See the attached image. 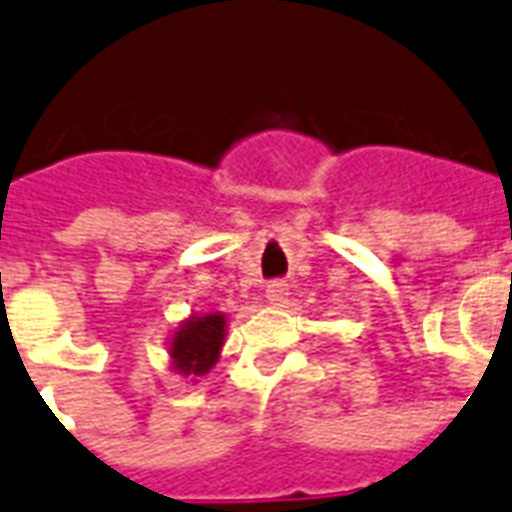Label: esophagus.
<instances>
[{"mask_svg": "<svg viewBox=\"0 0 512 512\" xmlns=\"http://www.w3.org/2000/svg\"><path fill=\"white\" fill-rule=\"evenodd\" d=\"M286 297H289V286L284 281H270L268 289H265V299L270 305H284Z\"/></svg>", "mask_w": 512, "mask_h": 512, "instance_id": "34e87169", "label": "esophagus"}]
</instances>
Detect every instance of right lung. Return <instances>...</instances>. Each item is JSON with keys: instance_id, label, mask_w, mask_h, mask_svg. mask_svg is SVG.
Masks as SVG:
<instances>
[{"instance_id": "1", "label": "right lung", "mask_w": 512, "mask_h": 512, "mask_svg": "<svg viewBox=\"0 0 512 512\" xmlns=\"http://www.w3.org/2000/svg\"><path fill=\"white\" fill-rule=\"evenodd\" d=\"M228 318L226 313H191L178 323L168 339L170 371L181 373L189 381L210 373L220 360V350L226 344Z\"/></svg>"}]
</instances>
